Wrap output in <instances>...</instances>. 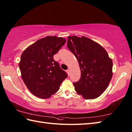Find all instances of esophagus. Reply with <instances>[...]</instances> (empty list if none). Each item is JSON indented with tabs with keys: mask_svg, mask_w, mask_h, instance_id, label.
Returning <instances> with one entry per match:
<instances>
[{
	"mask_svg": "<svg viewBox=\"0 0 132 132\" xmlns=\"http://www.w3.org/2000/svg\"><path fill=\"white\" fill-rule=\"evenodd\" d=\"M66 72H67V73L68 74V75H70V69H68V70H67Z\"/></svg>",
	"mask_w": 132,
	"mask_h": 132,
	"instance_id": "1",
	"label": "esophagus"
}]
</instances>
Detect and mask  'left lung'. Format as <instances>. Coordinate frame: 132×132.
Returning a JSON list of instances; mask_svg holds the SVG:
<instances>
[{
    "mask_svg": "<svg viewBox=\"0 0 132 132\" xmlns=\"http://www.w3.org/2000/svg\"><path fill=\"white\" fill-rule=\"evenodd\" d=\"M67 46L79 62L80 79L73 83L75 90L86 99L100 96L112 77L113 63L106 50L85 36H69Z\"/></svg>",
    "mask_w": 132,
    "mask_h": 132,
    "instance_id": "left-lung-1",
    "label": "left lung"
}]
</instances>
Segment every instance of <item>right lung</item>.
Segmentation results:
<instances>
[{"instance_id":"right-lung-1","label":"right lung","mask_w":132,"mask_h":132,"mask_svg":"<svg viewBox=\"0 0 132 132\" xmlns=\"http://www.w3.org/2000/svg\"><path fill=\"white\" fill-rule=\"evenodd\" d=\"M66 41L62 37L46 36L22 53L19 63L21 78L35 96L41 99L50 97L58 91L62 82L68 77L53 58Z\"/></svg>"}]
</instances>
